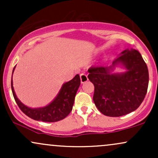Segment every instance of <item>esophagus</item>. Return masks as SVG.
Instances as JSON below:
<instances>
[{
	"label": "esophagus",
	"mask_w": 158,
	"mask_h": 158,
	"mask_svg": "<svg viewBox=\"0 0 158 158\" xmlns=\"http://www.w3.org/2000/svg\"><path fill=\"white\" fill-rule=\"evenodd\" d=\"M80 79H81V83H85L88 80V76L85 73H81L80 74Z\"/></svg>",
	"instance_id": "esophagus-1"
}]
</instances>
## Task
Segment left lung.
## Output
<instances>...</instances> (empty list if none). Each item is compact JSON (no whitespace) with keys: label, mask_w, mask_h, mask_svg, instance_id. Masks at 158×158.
<instances>
[{"label":"left lung","mask_w":158,"mask_h":158,"mask_svg":"<svg viewBox=\"0 0 158 158\" xmlns=\"http://www.w3.org/2000/svg\"><path fill=\"white\" fill-rule=\"evenodd\" d=\"M117 65L127 71L113 73ZM88 79L94 85V102L101 113L108 117H120L134 111L147 93L148 70L137 50H125L106 67H91Z\"/></svg>","instance_id":"left-lung-1"}]
</instances>
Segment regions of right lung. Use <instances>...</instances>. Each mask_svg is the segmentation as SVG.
<instances>
[{
  "label": "right lung",
  "instance_id": "right-lung-1",
  "mask_svg": "<svg viewBox=\"0 0 158 158\" xmlns=\"http://www.w3.org/2000/svg\"><path fill=\"white\" fill-rule=\"evenodd\" d=\"M15 68V66L14 67L12 73ZM79 85H80V77L79 74H77L73 79L63 84L56 97L48 106L39 108H31L23 105L18 99L13 88L12 76L11 80V88H12L14 99L23 113L35 120L49 123L61 120L70 113L73 108L75 96Z\"/></svg>",
  "mask_w": 158,
  "mask_h": 158
}]
</instances>
